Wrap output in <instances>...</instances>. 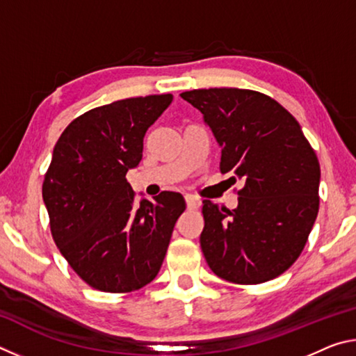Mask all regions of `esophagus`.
Here are the masks:
<instances>
[{
    "label": "esophagus",
    "mask_w": 356,
    "mask_h": 356,
    "mask_svg": "<svg viewBox=\"0 0 356 356\" xmlns=\"http://www.w3.org/2000/svg\"><path fill=\"white\" fill-rule=\"evenodd\" d=\"M185 201H186V207H188L190 210H196L201 204L200 200H196V197L191 196V195H185Z\"/></svg>",
    "instance_id": "34e87169"
}]
</instances>
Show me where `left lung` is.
Returning <instances> with one entry per match:
<instances>
[{
  "label": "left lung",
  "instance_id": "8db88e82",
  "mask_svg": "<svg viewBox=\"0 0 356 356\" xmlns=\"http://www.w3.org/2000/svg\"><path fill=\"white\" fill-rule=\"evenodd\" d=\"M180 97L212 129L221 172L243 184L234 210L202 201L200 242L209 267L236 284L276 278L297 261L317 218L321 165L314 149L297 119L265 94L210 88Z\"/></svg>",
  "mask_w": 356,
  "mask_h": 356
}]
</instances>
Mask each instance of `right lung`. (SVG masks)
I'll return each mask as SVG.
<instances>
[{
  "label": "right lung",
  "mask_w": 356,
  "mask_h": 356,
  "mask_svg": "<svg viewBox=\"0 0 356 356\" xmlns=\"http://www.w3.org/2000/svg\"><path fill=\"white\" fill-rule=\"evenodd\" d=\"M172 95H146L97 106L72 120L53 149L42 185L56 246L80 278L102 292H134L160 272L180 193L135 204L127 171L143 159L147 129Z\"/></svg>",
  "instance_id": "add662e5"
}]
</instances>
